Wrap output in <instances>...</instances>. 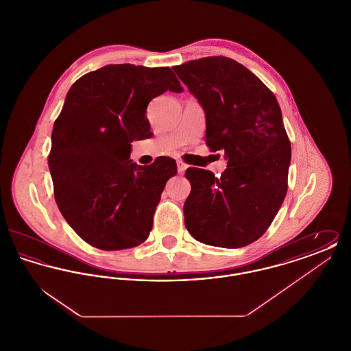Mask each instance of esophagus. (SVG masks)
<instances>
[{"mask_svg":"<svg viewBox=\"0 0 351 351\" xmlns=\"http://www.w3.org/2000/svg\"><path fill=\"white\" fill-rule=\"evenodd\" d=\"M176 165H178V172H179L180 175L184 173V172H185V169L188 168V166H186L185 163H183V162H180V160H178V163H176Z\"/></svg>","mask_w":351,"mask_h":351,"instance_id":"1","label":"esophagus"}]
</instances>
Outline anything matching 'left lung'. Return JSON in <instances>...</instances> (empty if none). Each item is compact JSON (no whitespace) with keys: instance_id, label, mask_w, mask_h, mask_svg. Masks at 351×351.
<instances>
[{"instance_id":"8db88e82","label":"left lung","mask_w":351,"mask_h":351,"mask_svg":"<svg viewBox=\"0 0 351 351\" xmlns=\"http://www.w3.org/2000/svg\"><path fill=\"white\" fill-rule=\"evenodd\" d=\"M173 71L204 109L205 142L225 151L228 167L188 168L185 228L201 243L239 249L261 238L287 193L291 143L274 93L225 56L191 60Z\"/></svg>"}]
</instances>
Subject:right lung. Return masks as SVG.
<instances>
[{
	"label": "right lung",
	"mask_w": 351,
	"mask_h": 351,
	"mask_svg": "<svg viewBox=\"0 0 351 351\" xmlns=\"http://www.w3.org/2000/svg\"><path fill=\"white\" fill-rule=\"evenodd\" d=\"M183 86L168 67L109 64L71 86L53 123L49 167L58 208L84 241L101 250L145 242L168 179L178 167L162 156L142 167L132 142L150 134L146 109Z\"/></svg>",
	"instance_id": "add662e5"
}]
</instances>
